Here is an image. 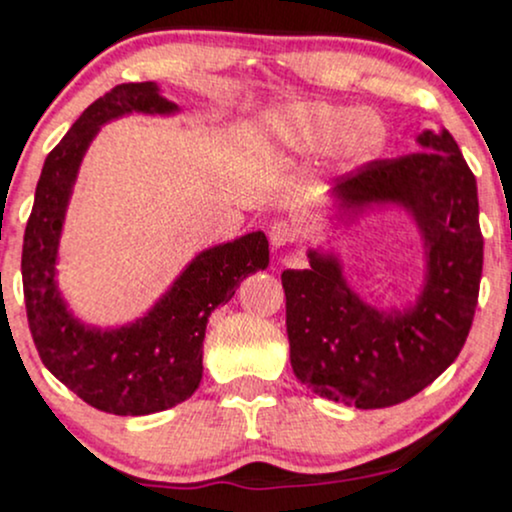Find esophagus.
Instances as JSON below:
<instances>
[{"mask_svg": "<svg viewBox=\"0 0 512 512\" xmlns=\"http://www.w3.org/2000/svg\"><path fill=\"white\" fill-rule=\"evenodd\" d=\"M269 240H272L274 248H284V245H291L296 240V231L289 221H274L272 228H269Z\"/></svg>", "mask_w": 512, "mask_h": 512, "instance_id": "34e87169", "label": "esophagus"}]
</instances>
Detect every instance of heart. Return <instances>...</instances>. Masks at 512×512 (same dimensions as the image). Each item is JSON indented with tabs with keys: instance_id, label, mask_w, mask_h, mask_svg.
Returning a JSON list of instances; mask_svg holds the SVG:
<instances>
[{
	"instance_id": "b5f03b06",
	"label": "heart",
	"mask_w": 512,
	"mask_h": 512,
	"mask_svg": "<svg viewBox=\"0 0 512 512\" xmlns=\"http://www.w3.org/2000/svg\"><path fill=\"white\" fill-rule=\"evenodd\" d=\"M274 137L298 154L337 149L349 163H366L385 146L387 129L378 115L351 105L303 101L276 110Z\"/></svg>"
}]
</instances>
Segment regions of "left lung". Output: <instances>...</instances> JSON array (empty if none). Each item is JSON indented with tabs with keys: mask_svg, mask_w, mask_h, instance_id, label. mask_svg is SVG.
I'll list each match as a JSON object with an SVG mask.
<instances>
[{
	"mask_svg": "<svg viewBox=\"0 0 512 512\" xmlns=\"http://www.w3.org/2000/svg\"><path fill=\"white\" fill-rule=\"evenodd\" d=\"M424 151L378 158L346 173V207L402 202L428 248L419 303L378 313L351 293L334 260L310 252V269H286V332L296 378L356 409H383L424 390L462 351L479 301L484 236L477 180L448 129L424 132Z\"/></svg>",
	"mask_w": 512,
	"mask_h": 512,
	"instance_id": "1",
	"label": "left lung"
}]
</instances>
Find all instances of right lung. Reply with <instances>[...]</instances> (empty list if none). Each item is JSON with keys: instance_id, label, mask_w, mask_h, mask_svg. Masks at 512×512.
<instances>
[{"instance_id": "right-lung-1", "label": "right lung", "mask_w": 512, "mask_h": 512, "mask_svg": "<svg viewBox=\"0 0 512 512\" xmlns=\"http://www.w3.org/2000/svg\"><path fill=\"white\" fill-rule=\"evenodd\" d=\"M173 113L151 81L120 84L93 101L45 158L21 255L28 327L45 368L91 407L142 416L192 397L202 380V342L211 310L231 301L245 276L264 269L269 243L248 233L197 257L149 315L113 332L88 330L64 308L55 257L81 156L98 127L127 113Z\"/></svg>"}]
</instances>
